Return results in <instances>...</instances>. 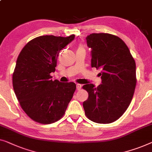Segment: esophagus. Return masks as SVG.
Segmentation results:
<instances>
[{"label":"esophagus","mask_w":152,"mask_h":152,"mask_svg":"<svg viewBox=\"0 0 152 152\" xmlns=\"http://www.w3.org/2000/svg\"><path fill=\"white\" fill-rule=\"evenodd\" d=\"M76 87H77V91H80V90H81V87H82V86H81V84H79V83H77V84L76 85Z\"/></svg>","instance_id":"obj_1"}]
</instances>
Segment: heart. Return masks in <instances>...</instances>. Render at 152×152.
Masks as SVG:
<instances>
[{
    "mask_svg": "<svg viewBox=\"0 0 152 152\" xmlns=\"http://www.w3.org/2000/svg\"><path fill=\"white\" fill-rule=\"evenodd\" d=\"M80 48H82V47H80Z\"/></svg>",
    "mask_w": 152,
    "mask_h": 152,
    "instance_id": "b5f03b06",
    "label": "heart"
}]
</instances>
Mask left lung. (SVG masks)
Segmentation results:
<instances>
[{
	"label": "left lung",
	"mask_w": 152,
	"mask_h": 152,
	"mask_svg": "<svg viewBox=\"0 0 152 152\" xmlns=\"http://www.w3.org/2000/svg\"><path fill=\"white\" fill-rule=\"evenodd\" d=\"M91 48V66L100 69L102 84L92 83L83 88L88 92L83 102L85 114L97 124L118 119L130 104L134 92L136 63L125 43L110 34H92L86 37Z\"/></svg>",
	"instance_id": "8db88e82"
}]
</instances>
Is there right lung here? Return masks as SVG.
Masks as SVG:
<instances>
[{"mask_svg":"<svg viewBox=\"0 0 152 152\" xmlns=\"http://www.w3.org/2000/svg\"><path fill=\"white\" fill-rule=\"evenodd\" d=\"M75 39L42 36L31 39L18 57L13 87L22 109L35 121L50 124L65 113L76 89L73 82L53 81L60 50Z\"/></svg>","mask_w":152,"mask_h":152,"instance_id":"1","label":"right lung"}]
</instances>
